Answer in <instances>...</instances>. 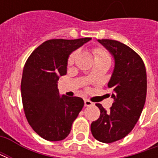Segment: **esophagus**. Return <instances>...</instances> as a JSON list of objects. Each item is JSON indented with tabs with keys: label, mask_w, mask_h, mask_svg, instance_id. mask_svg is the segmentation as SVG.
<instances>
[{
	"label": "esophagus",
	"mask_w": 158,
	"mask_h": 158,
	"mask_svg": "<svg viewBox=\"0 0 158 158\" xmlns=\"http://www.w3.org/2000/svg\"><path fill=\"white\" fill-rule=\"evenodd\" d=\"M93 103L91 102H89L88 100H85V106H92Z\"/></svg>",
	"instance_id": "34e87169"
}]
</instances>
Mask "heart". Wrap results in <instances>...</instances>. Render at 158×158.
<instances>
[{
  "instance_id": "1",
  "label": "heart",
  "mask_w": 158,
  "mask_h": 158,
  "mask_svg": "<svg viewBox=\"0 0 158 158\" xmlns=\"http://www.w3.org/2000/svg\"><path fill=\"white\" fill-rule=\"evenodd\" d=\"M78 54H79V51H75L69 56V60H68V63L69 66H72L74 63L76 58L78 56ZM93 54H94L96 61V60H109L110 61V56L108 53L103 49L95 48L93 50Z\"/></svg>"
}]
</instances>
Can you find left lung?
<instances>
[{
    "label": "left lung",
    "mask_w": 158,
    "mask_h": 158,
    "mask_svg": "<svg viewBox=\"0 0 158 158\" xmlns=\"http://www.w3.org/2000/svg\"><path fill=\"white\" fill-rule=\"evenodd\" d=\"M114 59V69L107 85L113 89L109 111L96 104L100 118L90 129L94 138L112 143L125 137L138 122L146 97V71L142 59L128 45L113 40H98Z\"/></svg>",
    "instance_id": "1"
}]
</instances>
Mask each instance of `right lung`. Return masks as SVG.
Instances as JSON below:
<instances>
[{
	"label": "right lung",
	"instance_id": "1",
	"mask_svg": "<svg viewBox=\"0 0 158 158\" xmlns=\"http://www.w3.org/2000/svg\"><path fill=\"white\" fill-rule=\"evenodd\" d=\"M91 38L46 40L27 60L21 81L26 118L40 137L50 141L64 139L84 106L77 96H60L57 83L66 75L69 55Z\"/></svg>",
	"mask_w": 158,
	"mask_h": 158
}]
</instances>
